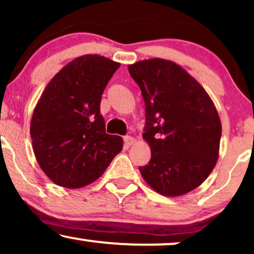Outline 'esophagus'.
<instances>
[{
    "instance_id": "obj_1",
    "label": "esophagus",
    "mask_w": 254,
    "mask_h": 254,
    "mask_svg": "<svg viewBox=\"0 0 254 254\" xmlns=\"http://www.w3.org/2000/svg\"><path fill=\"white\" fill-rule=\"evenodd\" d=\"M123 139H124V143L127 144V145L133 144V142H135V139H133L131 136H124Z\"/></svg>"
}]
</instances>
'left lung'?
Segmentation results:
<instances>
[{
    "label": "left lung",
    "instance_id": "obj_1",
    "mask_svg": "<svg viewBox=\"0 0 254 254\" xmlns=\"http://www.w3.org/2000/svg\"><path fill=\"white\" fill-rule=\"evenodd\" d=\"M129 72L143 97V138L151 150L142 177L165 196L194 190L214 170L220 149L222 127L211 99L171 61H141Z\"/></svg>",
    "mask_w": 254,
    "mask_h": 254
}]
</instances>
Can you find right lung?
I'll list each match as a JSON object with an SVG mask.
<instances>
[{"mask_svg":"<svg viewBox=\"0 0 254 254\" xmlns=\"http://www.w3.org/2000/svg\"><path fill=\"white\" fill-rule=\"evenodd\" d=\"M118 68L103 56L78 57L57 72L38 101L30 129L34 155L57 185H88L123 148L121 137L106 133L100 115L101 95Z\"/></svg>","mask_w":254,"mask_h":254,"instance_id":"right-lung-1","label":"right lung"}]
</instances>
